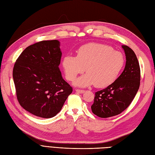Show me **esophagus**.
Here are the masks:
<instances>
[{
  "instance_id": "34e87169",
  "label": "esophagus",
  "mask_w": 155,
  "mask_h": 155,
  "mask_svg": "<svg viewBox=\"0 0 155 155\" xmlns=\"http://www.w3.org/2000/svg\"><path fill=\"white\" fill-rule=\"evenodd\" d=\"M76 91L77 92H78V93H79V94H82V93H83L84 92V90H80V89H76Z\"/></svg>"
}]
</instances>
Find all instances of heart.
<instances>
[{
	"label": "heart",
	"instance_id": "1",
	"mask_svg": "<svg viewBox=\"0 0 155 155\" xmlns=\"http://www.w3.org/2000/svg\"><path fill=\"white\" fill-rule=\"evenodd\" d=\"M125 63L124 55L111 46L100 43L82 46L78 55H67L63 60L65 76L74 81L78 75L87 72L79 78L74 84L79 87L93 85L97 88L110 85L118 76Z\"/></svg>",
	"mask_w": 155,
	"mask_h": 155
}]
</instances>
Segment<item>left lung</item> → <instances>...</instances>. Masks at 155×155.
<instances>
[{
    "label": "left lung",
    "instance_id": "1",
    "mask_svg": "<svg viewBox=\"0 0 155 155\" xmlns=\"http://www.w3.org/2000/svg\"><path fill=\"white\" fill-rule=\"evenodd\" d=\"M126 64L123 72L114 82L95 93L91 109L100 118H109L121 113L133 100L140 84V68L134 51L123 45Z\"/></svg>",
    "mask_w": 155,
    "mask_h": 155
}]
</instances>
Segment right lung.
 Masks as SVG:
<instances>
[{
    "mask_svg": "<svg viewBox=\"0 0 155 155\" xmlns=\"http://www.w3.org/2000/svg\"><path fill=\"white\" fill-rule=\"evenodd\" d=\"M61 55L58 40L42 41L28 46L14 64L17 100L23 109L40 118L55 116L73 91L59 68Z\"/></svg>",
    "mask_w": 155,
    "mask_h": 155,
    "instance_id": "add662e5",
    "label": "right lung"
}]
</instances>
